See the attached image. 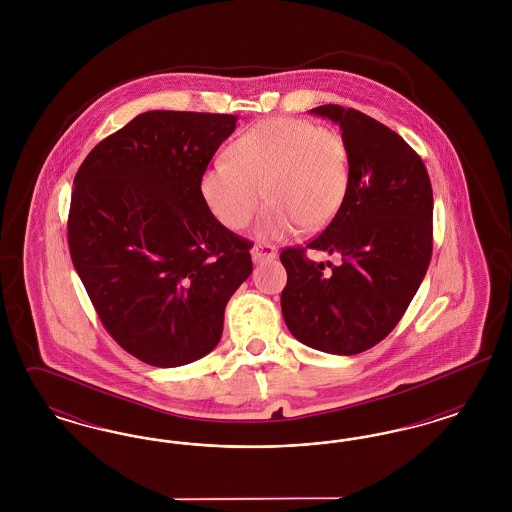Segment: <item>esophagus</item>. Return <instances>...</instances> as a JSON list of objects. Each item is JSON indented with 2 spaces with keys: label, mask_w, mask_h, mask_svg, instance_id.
Returning a JSON list of instances; mask_svg holds the SVG:
<instances>
[{
  "label": "esophagus",
  "mask_w": 512,
  "mask_h": 512,
  "mask_svg": "<svg viewBox=\"0 0 512 512\" xmlns=\"http://www.w3.org/2000/svg\"><path fill=\"white\" fill-rule=\"evenodd\" d=\"M278 255L276 247L270 244H257L251 249V257H253V263H263V261H270Z\"/></svg>",
  "instance_id": "1"
}]
</instances>
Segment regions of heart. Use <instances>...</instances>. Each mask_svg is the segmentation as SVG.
<instances>
[{
	"mask_svg": "<svg viewBox=\"0 0 512 512\" xmlns=\"http://www.w3.org/2000/svg\"><path fill=\"white\" fill-rule=\"evenodd\" d=\"M349 188V151L340 132L295 117L247 128L199 180L207 209L242 230L268 199L257 232L282 238L301 224L320 230L338 215Z\"/></svg>",
	"mask_w": 512,
	"mask_h": 512,
	"instance_id": "1",
	"label": "heart"
}]
</instances>
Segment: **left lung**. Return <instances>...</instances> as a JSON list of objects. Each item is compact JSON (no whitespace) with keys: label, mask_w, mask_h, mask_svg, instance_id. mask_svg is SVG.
<instances>
[{"label":"left lung","mask_w":512,"mask_h":512,"mask_svg":"<svg viewBox=\"0 0 512 512\" xmlns=\"http://www.w3.org/2000/svg\"><path fill=\"white\" fill-rule=\"evenodd\" d=\"M340 124L349 188L338 215L305 247H286L282 315L295 340L332 355H357L405 315L432 259L434 194L420 155L397 132L357 109L320 105ZM307 248L338 252L323 272Z\"/></svg>","instance_id":"obj_1"}]
</instances>
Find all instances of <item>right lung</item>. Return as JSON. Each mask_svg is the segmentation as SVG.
I'll return each mask as SVG.
<instances>
[{
    "label": "right lung",
    "instance_id": "right-lung-1",
    "mask_svg": "<svg viewBox=\"0 0 512 512\" xmlns=\"http://www.w3.org/2000/svg\"><path fill=\"white\" fill-rule=\"evenodd\" d=\"M236 121L147 111L101 140L74 176V268L103 328L147 365L211 353L228 299L253 270V244L222 226L199 192Z\"/></svg>",
    "mask_w": 512,
    "mask_h": 512
}]
</instances>
